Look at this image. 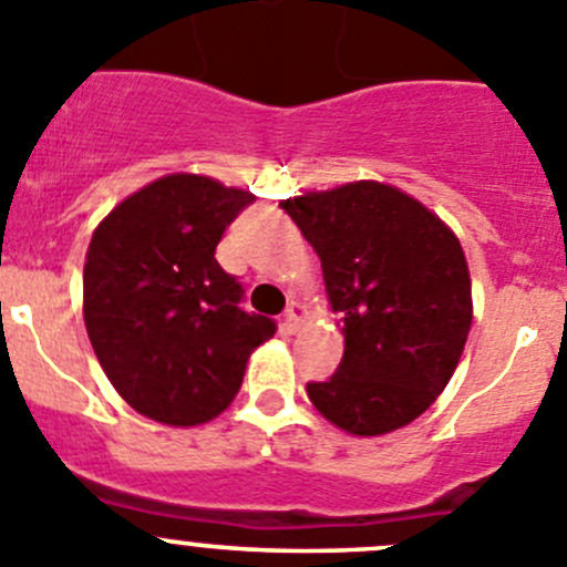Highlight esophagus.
<instances>
[{"label": "esophagus", "instance_id": "1", "mask_svg": "<svg viewBox=\"0 0 567 567\" xmlns=\"http://www.w3.org/2000/svg\"><path fill=\"white\" fill-rule=\"evenodd\" d=\"M307 310L301 301H290L288 310H285V327H288V332H296V329L301 327V321H305Z\"/></svg>", "mask_w": 567, "mask_h": 567}]
</instances>
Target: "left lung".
I'll use <instances>...</instances> for the list:
<instances>
[{
	"label": "left lung",
	"mask_w": 567,
	"mask_h": 567,
	"mask_svg": "<svg viewBox=\"0 0 567 567\" xmlns=\"http://www.w3.org/2000/svg\"><path fill=\"white\" fill-rule=\"evenodd\" d=\"M321 257L343 360L307 382L312 406L349 435L415 421L452 379L471 332V277L457 235L404 190L349 183L282 202Z\"/></svg>",
	"instance_id": "8db88e82"
}]
</instances>
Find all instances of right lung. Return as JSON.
Instances as JSON below:
<instances>
[{
	"label": "right lung",
	"mask_w": 567,
	"mask_h": 567,
	"mask_svg": "<svg viewBox=\"0 0 567 567\" xmlns=\"http://www.w3.org/2000/svg\"><path fill=\"white\" fill-rule=\"evenodd\" d=\"M255 196L168 174L126 196L93 233L82 271L87 338L121 399L152 421L196 426L229 406L274 318L240 307L216 260L224 229Z\"/></svg>",
	"instance_id": "right-lung-1"
}]
</instances>
